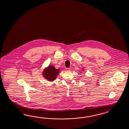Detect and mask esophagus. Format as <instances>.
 I'll return each instance as SVG.
<instances>
[{
	"mask_svg": "<svg viewBox=\"0 0 129 129\" xmlns=\"http://www.w3.org/2000/svg\"><path fill=\"white\" fill-rule=\"evenodd\" d=\"M66 71L67 72H70L71 71L70 68H66Z\"/></svg>",
	"mask_w": 129,
	"mask_h": 129,
	"instance_id": "obj_1",
	"label": "esophagus"
}]
</instances>
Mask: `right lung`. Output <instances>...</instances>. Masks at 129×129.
Masks as SVG:
<instances>
[{
	"label": "right lung",
	"mask_w": 129,
	"mask_h": 129,
	"mask_svg": "<svg viewBox=\"0 0 129 129\" xmlns=\"http://www.w3.org/2000/svg\"><path fill=\"white\" fill-rule=\"evenodd\" d=\"M42 72V75L46 79L49 81H53L60 72V69H56L54 66L49 65Z\"/></svg>",
	"instance_id": "1"
}]
</instances>
